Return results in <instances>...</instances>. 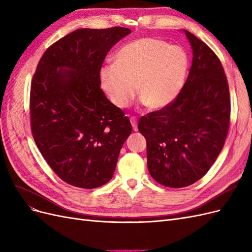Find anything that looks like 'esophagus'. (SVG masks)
Masks as SVG:
<instances>
[{"label":"esophagus","instance_id":"34e87169","mask_svg":"<svg viewBox=\"0 0 252 252\" xmlns=\"http://www.w3.org/2000/svg\"><path fill=\"white\" fill-rule=\"evenodd\" d=\"M130 123H131V125H132L133 130H134V131L138 130V123H136V119H135V118H133V117L130 118Z\"/></svg>","mask_w":252,"mask_h":252}]
</instances>
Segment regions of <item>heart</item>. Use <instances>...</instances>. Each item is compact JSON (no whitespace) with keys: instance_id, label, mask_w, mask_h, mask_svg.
I'll return each mask as SVG.
<instances>
[{"instance_id":"heart-1","label":"heart","mask_w":252,"mask_h":252,"mask_svg":"<svg viewBox=\"0 0 252 252\" xmlns=\"http://www.w3.org/2000/svg\"><path fill=\"white\" fill-rule=\"evenodd\" d=\"M114 64L101 68L100 82L118 108H126L136 94L149 109L171 104L184 86L189 60L185 50L154 37L125 44L113 57Z\"/></svg>"}]
</instances>
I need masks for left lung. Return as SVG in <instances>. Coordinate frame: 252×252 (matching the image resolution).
<instances>
[{"mask_svg": "<svg viewBox=\"0 0 252 252\" xmlns=\"http://www.w3.org/2000/svg\"><path fill=\"white\" fill-rule=\"evenodd\" d=\"M193 58L175 100L139 122L147 142L149 173L158 184L182 188L207 173L222 150L230 123L229 86L218 56L185 30Z\"/></svg>", "mask_w": 252, "mask_h": 252, "instance_id": "left-lung-1", "label": "left lung"}]
</instances>
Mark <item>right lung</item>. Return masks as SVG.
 <instances>
[{
  "mask_svg": "<svg viewBox=\"0 0 252 252\" xmlns=\"http://www.w3.org/2000/svg\"><path fill=\"white\" fill-rule=\"evenodd\" d=\"M125 27L77 29L44 52L30 87V126L45 161L67 184L108 183L130 121L100 88V71Z\"/></svg>",
  "mask_w": 252,
  "mask_h": 252,
  "instance_id": "right-lung-1",
  "label": "right lung"
}]
</instances>
